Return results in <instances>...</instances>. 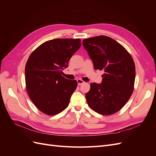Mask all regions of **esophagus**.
I'll use <instances>...</instances> for the list:
<instances>
[{
  "instance_id": "1",
  "label": "esophagus",
  "mask_w": 156,
  "mask_h": 156,
  "mask_svg": "<svg viewBox=\"0 0 156 156\" xmlns=\"http://www.w3.org/2000/svg\"><path fill=\"white\" fill-rule=\"evenodd\" d=\"M77 84H78V85H79V86L81 85V84H83V83H84V82L83 81V80L80 79H77Z\"/></svg>"
}]
</instances>
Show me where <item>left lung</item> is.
I'll use <instances>...</instances> for the list:
<instances>
[{"mask_svg": "<svg viewBox=\"0 0 156 156\" xmlns=\"http://www.w3.org/2000/svg\"><path fill=\"white\" fill-rule=\"evenodd\" d=\"M94 69L103 70L100 84L92 83L85 94L88 106L103 115L120 111L133 91L135 66L123 46L110 37L99 36L83 40Z\"/></svg>", "mask_w": 156, "mask_h": 156, "instance_id": "8db88e82", "label": "left lung"}]
</instances>
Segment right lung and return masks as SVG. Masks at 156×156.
<instances>
[{
  "instance_id": "right-lung-1",
  "label": "right lung",
  "mask_w": 156,
  "mask_h": 156,
  "mask_svg": "<svg viewBox=\"0 0 156 156\" xmlns=\"http://www.w3.org/2000/svg\"><path fill=\"white\" fill-rule=\"evenodd\" d=\"M81 45L80 39L49 40L33 51L28 59L25 66L27 92L35 106L45 114L57 115L68 106L77 82L61 74Z\"/></svg>"
}]
</instances>
